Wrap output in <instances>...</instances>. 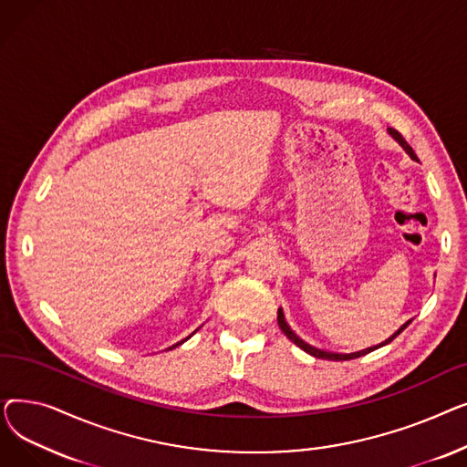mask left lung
Returning a JSON list of instances; mask_svg holds the SVG:
<instances>
[{"instance_id": "left-lung-1", "label": "left lung", "mask_w": 467, "mask_h": 467, "mask_svg": "<svg viewBox=\"0 0 467 467\" xmlns=\"http://www.w3.org/2000/svg\"><path fill=\"white\" fill-rule=\"evenodd\" d=\"M389 134L394 136L400 143H401V147L403 150L410 155V159H414V161H419L416 159V155H414V151H412V147L405 141V138L398 132V130H389ZM410 324V320L405 324V326H401L394 335H391L388 340H384L382 345H379V347H384V345H388V342H391L394 340L407 326ZM278 326H280V329L284 331V335L291 340V342H296V345L299 347V348H303L306 354H310V356H314V358H317V359H335V361H345V359H356V358H361V356H365V354H369V352H373V350H377L379 347H375V348H367V350H361V352H354V354H331V352H324V350H317V348H314V347H310V345H306L305 340H301L296 333H293L289 327H287V324H285V320H284V314H282V310L278 308Z\"/></svg>"}]
</instances>
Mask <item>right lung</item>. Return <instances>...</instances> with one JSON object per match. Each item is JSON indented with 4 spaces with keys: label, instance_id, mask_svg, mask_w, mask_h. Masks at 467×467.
<instances>
[{
    "label": "right lung",
    "instance_id": "obj_1",
    "mask_svg": "<svg viewBox=\"0 0 467 467\" xmlns=\"http://www.w3.org/2000/svg\"><path fill=\"white\" fill-rule=\"evenodd\" d=\"M187 338H189V337H187ZM187 338H185V340H187ZM182 342H183V340H182ZM182 342H178V345H182ZM178 345H174V347H178ZM174 347H171V348H174Z\"/></svg>",
    "mask_w": 467,
    "mask_h": 467
}]
</instances>
